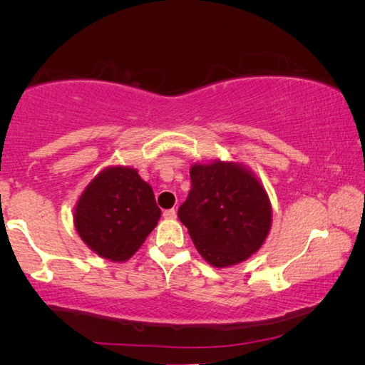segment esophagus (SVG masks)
I'll list each match as a JSON object with an SVG mask.
<instances>
[{
	"instance_id": "obj_1",
	"label": "esophagus",
	"mask_w": 365,
	"mask_h": 365,
	"mask_svg": "<svg viewBox=\"0 0 365 365\" xmlns=\"http://www.w3.org/2000/svg\"><path fill=\"white\" fill-rule=\"evenodd\" d=\"M164 219H175L177 217V211L175 209H168V211H164Z\"/></svg>"
}]
</instances>
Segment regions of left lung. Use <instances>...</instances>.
Returning a JSON list of instances; mask_svg holds the SVG:
<instances>
[{
	"label": "left lung",
	"mask_w": 365,
	"mask_h": 365,
	"mask_svg": "<svg viewBox=\"0 0 365 365\" xmlns=\"http://www.w3.org/2000/svg\"><path fill=\"white\" fill-rule=\"evenodd\" d=\"M190 177L178 219L201 257L224 269L261 250L272 227V205L255 172L242 163L214 159L195 163Z\"/></svg>",
	"instance_id": "1"
}]
</instances>
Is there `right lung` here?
Masks as SVG:
<instances>
[{"instance_id":"add662e5","label":"right lung","mask_w":365,"mask_h":365,"mask_svg":"<svg viewBox=\"0 0 365 365\" xmlns=\"http://www.w3.org/2000/svg\"><path fill=\"white\" fill-rule=\"evenodd\" d=\"M160 209L150 183L128 165H109L86 185L73 207V227L100 257L125 262L158 225Z\"/></svg>"}]
</instances>
